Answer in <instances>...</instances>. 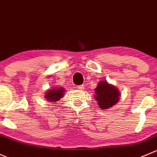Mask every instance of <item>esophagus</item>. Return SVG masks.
I'll return each instance as SVG.
<instances>
[{"instance_id":"obj_1","label":"esophagus","mask_w":157,"mask_h":157,"mask_svg":"<svg viewBox=\"0 0 157 157\" xmlns=\"http://www.w3.org/2000/svg\"><path fill=\"white\" fill-rule=\"evenodd\" d=\"M77 88H78V90H84V85H78V86L77 87Z\"/></svg>"}]
</instances>
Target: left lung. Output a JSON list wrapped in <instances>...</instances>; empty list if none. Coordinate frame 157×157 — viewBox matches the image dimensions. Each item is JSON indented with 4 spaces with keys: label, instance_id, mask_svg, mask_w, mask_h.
I'll use <instances>...</instances> for the list:
<instances>
[{
    "label": "left lung",
    "instance_id": "8db88e82",
    "mask_svg": "<svg viewBox=\"0 0 157 157\" xmlns=\"http://www.w3.org/2000/svg\"><path fill=\"white\" fill-rule=\"evenodd\" d=\"M95 100L102 109H106L114 106L119 101V90L105 81H101L95 88Z\"/></svg>",
    "mask_w": 157,
    "mask_h": 157
}]
</instances>
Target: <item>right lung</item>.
Masks as SVG:
<instances>
[{"label": "right lung", "instance_id": "add662e5", "mask_svg": "<svg viewBox=\"0 0 157 157\" xmlns=\"http://www.w3.org/2000/svg\"><path fill=\"white\" fill-rule=\"evenodd\" d=\"M63 94H64L63 88L60 87V88H53L52 90H48L45 97H46L48 101H51V102H56V101H59V100L62 98Z\"/></svg>", "mask_w": 157, "mask_h": 157}]
</instances>
